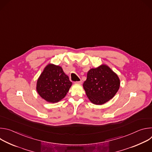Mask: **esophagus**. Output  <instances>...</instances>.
<instances>
[{"mask_svg": "<svg viewBox=\"0 0 152 152\" xmlns=\"http://www.w3.org/2000/svg\"><path fill=\"white\" fill-rule=\"evenodd\" d=\"M75 83H79V84H82V80L77 81V82H75Z\"/></svg>", "mask_w": 152, "mask_h": 152, "instance_id": "esophagus-1", "label": "esophagus"}]
</instances>
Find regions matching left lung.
Returning a JSON list of instances; mask_svg holds the SVG:
<instances>
[{
	"label": "left lung",
	"mask_w": 152,
	"mask_h": 152,
	"mask_svg": "<svg viewBox=\"0 0 152 152\" xmlns=\"http://www.w3.org/2000/svg\"><path fill=\"white\" fill-rule=\"evenodd\" d=\"M118 76L107 66L102 65L90 70L83 86L90 100L102 104L111 99L120 88Z\"/></svg>",
	"instance_id": "left-lung-1"
}]
</instances>
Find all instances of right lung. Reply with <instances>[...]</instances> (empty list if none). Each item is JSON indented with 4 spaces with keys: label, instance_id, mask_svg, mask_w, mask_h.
<instances>
[{
    "label": "right lung",
    "instance_id": "obj_1",
    "mask_svg": "<svg viewBox=\"0 0 152 152\" xmlns=\"http://www.w3.org/2000/svg\"><path fill=\"white\" fill-rule=\"evenodd\" d=\"M72 84L61 67L49 64L37 80V90L42 99L55 103L66 96Z\"/></svg>",
    "mask_w": 152,
    "mask_h": 152
}]
</instances>
